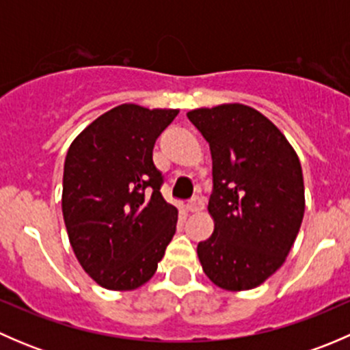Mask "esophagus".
Returning <instances> with one entry per match:
<instances>
[{
    "label": "esophagus",
    "instance_id": "esophagus-1",
    "mask_svg": "<svg viewBox=\"0 0 350 350\" xmlns=\"http://www.w3.org/2000/svg\"><path fill=\"white\" fill-rule=\"evenodd\" d=\"M203 208H204V200L201 196L191 198V201L188 203V210L191 211V213H198V211H201Z\"/></svg>",
    "mask_w": 350,
    "mask_h": 350
}]
</instances>
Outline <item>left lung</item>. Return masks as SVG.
Wrapping results in <instances>:
<instances>
[{
    "label": "left lung",
    "mask_w": 350,
    "mask_h": 350,
    "mask_svg": "<svg viewBox=\"0 0 350 350\" xmlns=\"http://www.w3.org/2000/svg\"><path fill=\"white\" fill-rule=\"evenodd\" d=\"M188 118L213 161L215 230L198 243L201 267L218 288L252 289L283 266L301 227L299 159L280 129L245 105L198 108Z\"/></svg>",
    "instance_id": "8db88e82"
}]
</instances>
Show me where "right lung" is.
Segmentation results:
<instances>
[{"mask_svg": "<svg viewBox=\"0 0 350 350\" xmlns=\"http://www.w3.org/2000/svg\"><path fill=\"white\" fill-rule=\"evenodd\" d=\"M178 109L120 105L98 116L67 150L62 215L83 269L98 284L130 291L150 280L176 234L178 210L161 195L157 137Z\"/></svg>", "mask_w": 350, "mask_h": 350, "instance_id": "add662e5", "label": "right lung"}]
</instances>
